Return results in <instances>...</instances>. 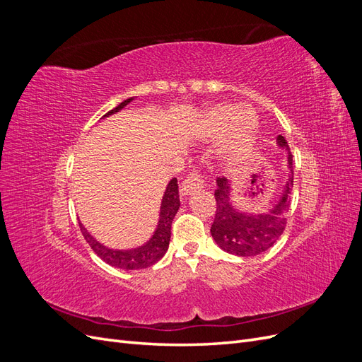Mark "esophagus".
<instances>
[{
	"label": "esophagus",
	"mask_w": 362,
	"mask_h": 362,
	"mask_svg": "<svg viewBox=\"0 0 362 362\" xmlns=\"http://www.w3.org/2000/svg\"><path fill=\"white\" fill-rule=\"evenodd\" d=\"M204 187H205V178L201 173L194 172V173H190L189 177L182 181L181 194H192L194 192L202 190Z\"/></svg>",
	"instance_id": "esophagus-1"
}]
</instances>
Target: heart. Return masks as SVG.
Returning a JSON list of instances; mask_svg holds the SVG:
<instances>
[{"label": "heart", "mask_w": 362, "mask_h": 362, "mask_svg": "<svg viewBox=\"0 0 362 362\" xmlns=\"http://www.w3.org/2000/svg\"><path fill=\"white\" fill-rule=\"evenodd\" d=\"M257 128V116L247 108L222 104L211 108L199 122L198 136L214 140L222 139L233 129L229 152H238L249 146Z\"/></svg>", "instance_id": "obj_1"}]
</instances>
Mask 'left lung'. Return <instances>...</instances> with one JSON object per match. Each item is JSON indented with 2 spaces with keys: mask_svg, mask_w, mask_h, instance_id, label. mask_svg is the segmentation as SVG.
Here are the masks:
<instances>
[{
  "mask_svg": "<svg viewBox=\"0 0 362 362\" xmlns=\"http://www.w3.org/2000/svg\"><path fill=\"white\" fill-rule=\"evenodd\" d=\"M276 144L288 154V180L278 202L264 213L240 211L231 202V182L226 178L216 180L214 198L217 210L211 225V235L217 246L237 257H255L270 249L282 235L287 225L290 194L293 187V157L287 140L278 136Z\"/></svg>",
  "mask_w": 362,
  "mask_h": 362,
  "instance_id": "left-lung-1",
  "label": "left lung"
}]
</instances>
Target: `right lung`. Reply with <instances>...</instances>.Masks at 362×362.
<instances>
[{
	"mask_svg": "<svg viewBox=\"0 0 362 362\" xmlns=\"http://www.w3.org/2000/svg\"><path fill=\"white\" fill-rule=\"evenodd\" d=\"M134 98H128L124 103H120L113 110L104 115V117L112 116L122 110ZM180 210V194H178V180L172 178L164 190L161 205H160V218L154 234L148 240L145 245L133 247V249H110L98 242L93 235L87 233V229L80 223L81 233L86 238V242L93 249L95 254L100 257L107 264H110L117 269L124 270H137L146 269L160 261L164 254L168 252L170 242V228L175 214Z\"/></svg>",
	"mask_w": 362,
	"mask_h": 362,
	"instance_id": "1",
	"label": "right lung"
}]
</instances>
